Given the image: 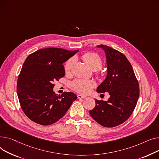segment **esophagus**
Segmentation results:
<instances>
[{"label":"esophagus","mask_w":159,"mask_h":159,"mask_svg":"<svg viewBox=\"0 0 159 159\" xmlns=\"http://www.w3.org/2000/svg\"><path fill=\"white\" fill-rule=\"evenodd\" d=\"M78 98L79 99H85V98H87V96H83L81 94H78Z\"/></svg>","instance_id":"obj_1"}]
</instances>
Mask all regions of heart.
Listing matches in <instances>:
<instances>
[{
	"label": "heart",
	"mask_w": 159,
	"mask_h": 159,
	"mask_svg": "<svg viewBox=\"0 0 159 159\" xmlns=\"http://www.w3.org/2000/svg\"><path fill=\"white\" fill-rule=\"evenodd\" d=\"M83 60L85 61L89 66L92 70H99L101 68L102 62L101 58L99 56L93 52H87L82 56ZM74 63L72 58L69 59L65 65V70L66 72L70 70ZM96 85V83L92 80H76L71 83V87L75 91L81 93V94H87L90 90Z\"/></svg>",
	"instance_id": "b5f03b06"
}]
</instances>
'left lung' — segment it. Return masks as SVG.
Returning <instances> with one entry per match:
<instances>
[{
    "mask_svg": "<svg viewBox=\"0 0 159 159\" xmlns=\"http://www.w3.org/2000/svg\"><path fill=\"white\" fill-rule=\"evenodd\" d=\"M97 48L106 54L107 75L96 91L108 92L110 98L107 101L96 99V106L89 113L102 126L115 127L134 111L139 96V83L131 63L123 53L105 45Z\"/></svg>",
    "mask_w": 159,
    "mask_h": 159,
    "instance_id": "left-lung-1",
    "label": "left lung"
}]
</instances>
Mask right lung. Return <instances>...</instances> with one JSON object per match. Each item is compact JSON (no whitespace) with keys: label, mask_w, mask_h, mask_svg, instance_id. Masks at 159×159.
<instances>
[{"label":"right lung","mask_w":159,"mask_h":159,"mask_svg":"<svg viewBox=\"0 0 159 159\" xmlns=\"http://www.w3.org/2000/svg\"><path fill=\"white\" fill-rule=\"evenodd\" d=\"M78 52L45 48L31 54L25 60L17 81V95L24 114L33 122L42 125L56 123L77 99L71 92L56 94L53 81L65 76L63 63Z\"/></svg>","instance_id":"add662e5"}]
</instances>
